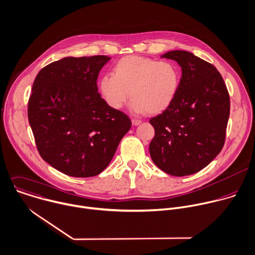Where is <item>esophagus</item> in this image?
Instances as JSON below:
<instances>
[{
	"label": "esophagus",
	"instance_id": "esophagus-1",
	"mask_svg": "<svg viewBox=\"0 0 255 255\" xmlns=\"http://www.w3.org/2000/svg\"><path fill=\"white\" fill-rule=\"evenodd\" d=\"M131 123H132V125H133V126H137V125H139V124L141 123V121H140V120L132 119V120H131Z\"/></svg>",
	"mask_w": 255,
	"mask_h": 255
}]
</instances>
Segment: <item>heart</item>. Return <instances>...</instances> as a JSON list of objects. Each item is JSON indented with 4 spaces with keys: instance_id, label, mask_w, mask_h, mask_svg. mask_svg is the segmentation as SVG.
Segmentation results:
<instances>
[{
    "instance_id": "obj_1",
    "label": "heart",
    "mask_w": 255,
    "mask_h": 255,
    "mask_svg": "<svg viewBox=\"0 0 255 255\" xmlns=\"http://www.w3.org/2000/svg\"><path fill=\"white\" fill-rule=\"evenodd\" d=\"M180 79V68L172 61L129 55L116 63L114 74L101 77L98 86L112 109H122L130 91V109L134 113L155 115L172 104Z\"/></svg>"
}]
</instances>
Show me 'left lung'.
<instances>
[{"label":"left lung","instance_id":"8db88e82","mask_svg":"<svg viewBox=\"0 0 255 255\" xmlns=\"http://www.w3.org/2000/svg\"><path fill=\"white\" fill-rule=\"evenodd\" d=\"M162 57L177 61L182 77L172 104L149 120L155 136L148 149L158 168L183 177L204 169L221 151L230 98L221 74L211 63L181 50Z\"/></svg>","mask_w":255,"mask_h":255}]
</instances>
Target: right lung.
<instances>
[{
	"label": "right lung",
	"mask_w": 255,
	"mask_h": 255,
	"mask_svg": "<svg viewBox=\"0 0 255 255\" xmlns=\"http://www.w3.org/2000/svg\"><path fill=\"white\" fill-rule=\"evenodd\" d=\"M109 56L66 57L42 68L28 103V119L41 158L59 172L94 177L115 156L131 122L112 109L97 88Z\"/></svg>",
	"instance_id": "right-lung-1"
}]
</instances>
